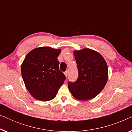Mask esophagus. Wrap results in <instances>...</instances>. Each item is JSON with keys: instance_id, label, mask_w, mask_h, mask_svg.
Here are the masks:
<instances>
[{"instance_id": "1", "label": "esophagus", "mask_w": 132, "mask_h": 132, "mask_svg": "<svg viewBox=\"0 0 132 132\" xmlns=\"http://www.w3.org/2000/svg\"><path fill=\"white\" fill-rule=\"evenodd\" d=\"M68 71H65V72H64V75H65V76L66 77H67V76H68Z\"/></svg>"}]
</instances>
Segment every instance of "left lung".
Segmentation results:
<instances>
[{
	"mask_svg": "<svg viewBox=\"0 0 132 132\" xmlns=\"http://www.w3.org/2000/svg\"><path fill=\"white\" fill-rule=\"evenodd\" d=\"M79 76L68 87L76 99L82 101L94 98L103 89L108 79L106 61L98 52L90 48L75 50Z\"/></svg>",
	"mask_w": 132,
	"mask_h": 132,
	"instance_id": "1",
	"label": "left lung"
}]
</instances>
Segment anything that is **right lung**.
<instances>
[{
	"label": "right lung",
	"mask_w": 132,
	"mask_h": 132,
	"mask_svg": "<svg viewBox=\"0 0 132 132\" xmlns=\"http://www.w3.org/2000/svg\"><path fill=\"white\" fill-rule=\"evenodd\" d=\"M61 52V48L50 47L35 48L29 52L21 64V76L26 89L38 100L53 99L65 80L57 58Z\"/></svg>",
	"instance_id": "obj_1"
}]
</instances>
